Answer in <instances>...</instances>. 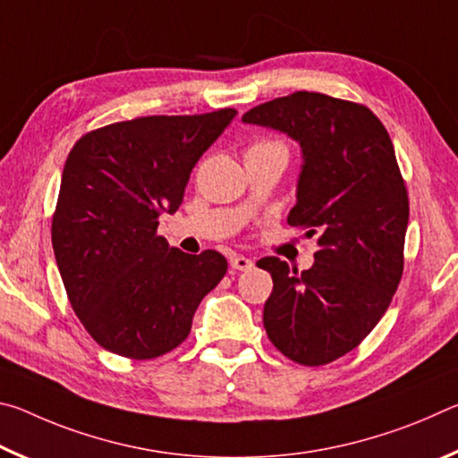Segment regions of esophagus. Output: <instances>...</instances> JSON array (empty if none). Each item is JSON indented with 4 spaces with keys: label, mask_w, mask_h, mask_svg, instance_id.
<instances>
[{
    "label": "esophagus",
    "mask_w": 458,
    "mask_h": 458,
    "mask_svg": "<svg viewBox=\"0 0 458 458\" xmlns=\"http://www.w3.org/2000/svg\"><path fill=\"white\" fill-rule=\"evenodd\" d=\"M230 267L234 270H252L254 262L248 259V257H242V254H238V257H232L230 259Z\"/></svg>",
    "instance_id": "1"
}]
</instances>
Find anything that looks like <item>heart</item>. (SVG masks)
<instances>
[{"label": "heart", "instance_id": "b5f03b06", "mask_svg": "<svg viewBox=\"0 0 458 458\" xmlns=\"http://www.w3.org/2000/svg\"><path fill=\"white\" fill-rule=\"evenodd\" d=\"M267 149H284V147L278 141H273V139H260V141H254L250 147H248L246 153L267 151Z\"/></svg>", "mask_w": 458, "mask_h": 458}]
</instances>
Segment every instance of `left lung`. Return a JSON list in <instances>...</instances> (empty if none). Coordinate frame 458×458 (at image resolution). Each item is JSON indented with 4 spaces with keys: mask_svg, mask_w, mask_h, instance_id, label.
<instances>
[{
    "mask_svg": "<svg viewBox=\"0 0 458 458\" xmlns=\"http://www.w3.org/2000/svg\"><path fill=\"white\" fill-rule=\"evenodd\" d=\"M299 141L303 151L294 228L319 232L315 265L289 268L267 257L273 276L267 335L301 366H325L355 350L382 319L404 270L408 191L392 139L368 106L299 90L242 114Z\"/></svg>",
    "mask_w": 458,
    "mask_h": 458,
    "instance_id": "obj_1",
    "label": "left lung"
}]
</instances>
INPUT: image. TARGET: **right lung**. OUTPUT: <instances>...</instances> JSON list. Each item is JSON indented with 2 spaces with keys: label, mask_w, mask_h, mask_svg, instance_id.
<instances>
[{
  "label": "right lung",
  "mask_w": 458,
  "mask_h": 458,
  "mask_svg": "<svg viewBox=\"0 0 458 458\" xmlns=\"http://www.w3.org/2000/svg\"><path fill=\"white\" fill-rule=\"evenodd\" d=\"M234 117L236 108H218L121 121L82 135L68 153L52 248L74 313L105 350L131 360L175 350L226 275L220 252L169 248L157 226Z\"/></svg>",
  "instance_id": "add662e5"
}]
</instances>
